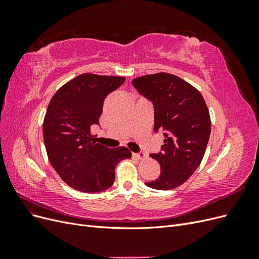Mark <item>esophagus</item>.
<instances>
[{
  "mask_svg": "<svg viewBox=\"0 0 259 259\" xmlns=\"http://www.w3.org/2000/svg\"><path fill=\"white\" fill-rule=\"evenodd\" d=\"M133 156H134V158H136V159H139V160H144V159L147 158V154L143 151H140V152L133 153Z\"/></svg>",
  "mask_w": 259,
  "mask_h": 259,
  "instance_id": "34e87169",
  "label": "esophagus"
}]
</instances>
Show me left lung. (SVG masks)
<instances>
[{"mask_svg":"<svg viewBox=\"0 0 259 259\" xmlns=\"http://www.w3.org/2000/svg\"><path fill=\"white\" fill-rule=\"evenodd\" d=\"M133 85L154 108V132H163L161 151L150 156L161 173L146 186L170 190L187 182L204 156L210 134V117L200 92L180 77L155 73L137 77Z\"/></svg>","mask_w":259,"mask_h":259,"instance_id":"1","label":"left lung"}]
</instances>
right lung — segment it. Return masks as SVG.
<instances>
[{"label": "right lung", "instance_id": "1", "mask_svg": "<svg viewBox=\"0 0 259 259\" xmlns=\"http://www.w3.org/2000/svg\"><path fill=\"white\" fill-rule=\"evenodd\" d=\"M124 76L84 73L56 92L43 123L49 160L64 182L88 193L105 191L114 183L115 166L132 152L110 149L92 140L91 126L99 124L109 94L124 83Z\"/></svg>", "mask_w": 259, "mask_h": 259}]
</instances>
